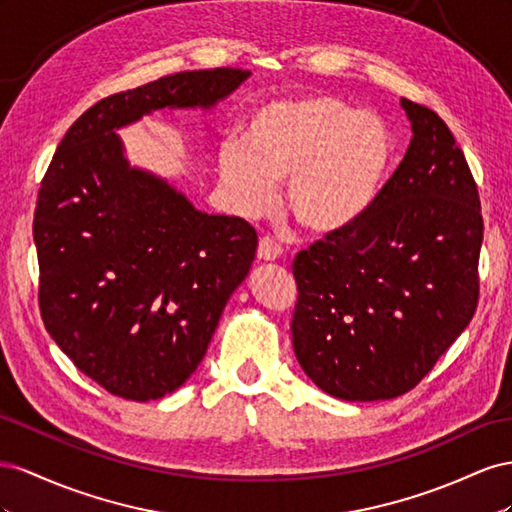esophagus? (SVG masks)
<instances>
[{
	"mask_svg": "<svg viewBox=\"0 0 512 512\" xmlns=\"http://www.w3.org/2000/svg\"><path fill=\"white\" fill-rule=\"evenodd\" d=\"M283 255V248L276 244L272 238H261L257 246V259L259 261H276Z\"/></svg>",
	"mask_w": 512,
	"mask_h": 512,
	"instance_id": "34e87169",
	"label": "esophagus"
}]
</instances>
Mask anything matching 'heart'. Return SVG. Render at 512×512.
<instances>
[{
  "mask_svg": "<svg viewBox=\"0 0 512 512\" xmlns=\"http://www.w3.org/2000/svg\"><path fill=\"white\" fill-rule=\"evenodd\" d=\"M397 152L390 126L334 96L272 100L257 107L242 143L218 150V180L233 212H270L287 182V206L315 236L356 225L371 210Z\"/></svg>",
  "mask_w": 512,
  "mask_h": 512,
  "instance_id": "heart-1",
  "label": "heart"
}]
</instances>
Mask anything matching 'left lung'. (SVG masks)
Here are the masks:
<instances>
[{
    "label": "left lung",
    "instance_id": "8db88e82",
    "mask_svg": "<svg viewBox=\"0 0 512 512\" xmlns=\"http://www.w3.org/2000/svg\"><path fill=\"white\" fill-rule=\"evenodd\" d=\"M412 141L356 225L294 259L291 339L302 371L343 401L412 390L470 324L483 216L455 137L401 98Z\"/></svg>",
    "mask_w": 512,
    "mask_h": 512
}]
</instances>
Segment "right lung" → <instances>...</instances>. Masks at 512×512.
<instances>
[{"mask_svg": "<svg viewBox=\"0 0 512 512\" xmlns=\"http://www.w3.org/2000/svg\"><path fill=\"white\" fill-rule=\"evenodd\" d=\"M248 77L188 70L102 98L68 128L42 178L40 315L75 367L115 397L160 399L195 373L257 251L244 218L201 212L130 165L118 130L163 109H214Z\"/></svg>", "mask_w": 512, "mask_h": 512, "instance_id": "add662e5", "label": "right lung"}]
</instances>
